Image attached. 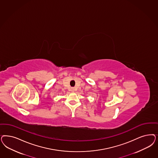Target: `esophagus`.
<instances>
[{"instance_id": "1", "label": "esophagus", "mask_w": 158, "mask_h": 158, "mask_svg": "<svg viewBox=\"0 0 158 158\" xmlns=\"http://www.w3.org/2000/svg\"><path fill=\"white\" fill-rule=\"evenodd\" d=\"M71 91L72 92L74 91H75V88H71Z\"/></svg>"}]
</instances>
